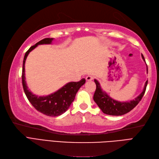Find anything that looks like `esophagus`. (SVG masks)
I'll return each mask as SVG.
<instances>
[{"mask_svg":"<svg viewBox=\"0 0 159 159\" xmlns=\"http://www.w3.org/2000/svg\"><path fill=\"white\" fill-rule=\"evenodd\" d=\"M93 79H94V77L92 76V75H88L86 77V80L87 81H91V80H93Z\"/></svg>","mask_w":159,"mask_h":159,"instance_id":"esophagus-1","label":"esophagus"}]
</instances>
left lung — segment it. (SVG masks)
<instances>
[{"instance_id": "left-lung-1", "label": "left lung", "mask_w": 159, "mask_h": 159, "mask_svg": "<svg viewBox=\"0 0 159 159\" xmlns=\"http://www.w3.org/2000/svg\"><path fill=\"white\" fill-rule=\"evenodd\" d=\"M142 57L143 60V61L146 62L145 58H144L143 54H142ZM94 82L96 84L97 88L96 90L94 92L93 99L95 103L97 104L98 106L101 109V111H103L104 114L107 115L122 116L129 112L130 111H131L132 109L139 103V101L142 100L146 89L148 80L145 83V86H144L142 93H141L138 97H137L135 99L126 102H120L113 99V98L109 97L105 91L102 90L99 82H98L97 80H94Z\"/></svg>"}]
</instances>
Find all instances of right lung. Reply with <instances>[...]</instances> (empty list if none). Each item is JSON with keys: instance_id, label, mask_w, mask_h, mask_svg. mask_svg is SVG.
Here are the masks:
<instances>
[{"instance_id": "1", "label": "right lung", "mask_w": 159, "mask_h": 159, "mask_svg": "<svg viewBox=\"0 0 159 159\" xmlns=\"http://www.w3.org/2000/svg\"><path fill=\"white\" fill-rule=\"evenodd\" d=\"M53 40H54L53 38L43 39L34 45L31 46L29 50L26 52L23 61L22 80L24 93H25L26 97L32 105L37 111L42 113V114L48 116L55 117V116H61L67 110L70 104L75 99L77 91L80 89L81 86L85 84L86 80L84 78L77 82H69L55 93L45 97H39L33 94L28 89L25 81V68H24L26 59L28 55L38 45L51 44Z\"/></svg>"}]
</instances>
